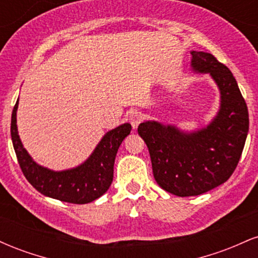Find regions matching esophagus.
I'll use <instances>...</instances> for the list:
<instances>
[{"mask_svg":"<svg viewBox=\"0 0 258 258\" xmlns=\"http://www.w3.org/2000/svg\"><path fill=\"white\" fill-rule=\"evenodd\" d=\"M142 120H143V115H142L141 112H138V111H131V112H130L128 121L131 122V125L135 130L137 128L139 123L142 122Z\"/></svg>","mask_w":258,"mask_h":258,"instance_id":"esophagus-1","label":"esophagus"}]
</instances>
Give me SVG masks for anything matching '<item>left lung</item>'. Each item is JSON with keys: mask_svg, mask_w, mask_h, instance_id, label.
Masks as SVG:
<instances>
[{"mask_svg": "<svg viewBox=\"0 0 258 258\" xmlns=\"http://www.w3.org/2000/svg\"><path fill=\"white\" fill-rule=\"evenodd\" d=\"M190 54L191 69L210 74L220 90L217 115L207 126L190 132L158 121L138 126L149 149L154 178L177 197H195L223 184L240 160L248 132L246 103L230 70L210 53Z\"/></svg>", "mask_w": 258, "mask_h": 258, "instance_id": "obj_1", "label": "left lung"}]
</instances>
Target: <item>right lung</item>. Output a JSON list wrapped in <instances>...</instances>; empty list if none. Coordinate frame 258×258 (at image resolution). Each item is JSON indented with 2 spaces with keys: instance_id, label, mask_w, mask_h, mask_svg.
I'll use <instances>...</instances> for the list:
<instances>
[{
  "instance_id": "right-lung-1",
  "label": "right lung",
  "mask_w": 258,
  "mask_h": 258,
  "mask_svg": "<svg viewBox=\"0 0 258 258\" xmlns=\"http://www.w3.org/2000/svg\"><path fill=\"white\" fill-rule=\"evenodd\" d=\"M17 110L18 100L12 112V142L25 178L36 190L46 197L72 204H88L108 190L114 177L116 153L132 130L130 123H122L106 132L81 165L69 170L53 171L38 165L26 152L18 135Z\"/></svg>"
}]
</instances>
